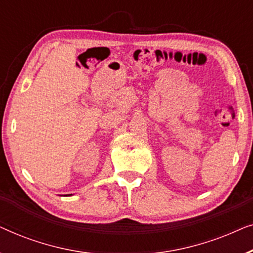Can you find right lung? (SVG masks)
Returning <instances> with one entry per match:
<instances>
[{
  "label": "right lung",
  "instance_id": "add662e5",
  "mask_svg": "<svg viewBox=\"0 0 253 253\" xmlns=\"http://www.w3.org/2000/svg\"><path fill=\"white\" fill-rule=\"evenodd\" d=\"M67 196H72V195H67Z\"/></svg>",
  "mask_w": 253,
  "mask_h": 253
}]
</instances>
